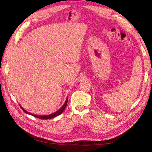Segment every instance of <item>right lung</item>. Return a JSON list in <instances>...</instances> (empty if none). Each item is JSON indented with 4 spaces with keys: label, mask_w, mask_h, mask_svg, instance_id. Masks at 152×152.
Segmentation results:
<instances>
[{
    "label": "right lung",
    "mask_w": 152,
    "mask_h": 152,
    "mask_svg": "<svg viewBox=\"0 0 152 152\" xmlns=\"http://www.w3.org/2000/svg\"><path fill=\"white\" fill-rule=\"evenodd\" d=\"M67 103H68V98H66V100L65 102H64V105L60 108V109L58 110L57 111L55 112V113H51V114H50V115H38L32 114V113H29V112L27 111V110H25L23 109V108L21 106H20V108H21V109H23V111H24L25 113H27V114H28V115H32V116H33V117H37V118H39V119H52V118H53V117H56L58 116V115H61V113H62L64 112V109H65V108H66V105H67Z\"/></svg>",
    "instance_id": "obj_1"
}]
</instances>
